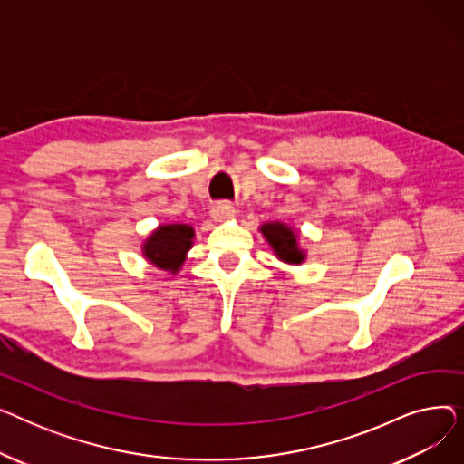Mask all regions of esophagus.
<instances>
[{
	"label": "esophagus",
	"instance_id": "34e87169",
	"mask_svg": "<svg viewBox=\"0 0 464 464\" xmlns=\"http://www.w3.org/2000/svg\"><path fill=\"white\" fill-rule=\"evenodd\" d=\"M235 214H237V210H235V207L231 203H218L210 210L212 219H214V222H218V224L229 222V219L235 218Z\"/></svg>",
	"mask_w": 464,
	"mask_h": 464
}]
</instances>
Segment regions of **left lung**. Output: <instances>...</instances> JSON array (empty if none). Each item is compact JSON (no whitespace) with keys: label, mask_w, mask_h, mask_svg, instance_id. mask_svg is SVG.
I'll use <instances>...</instances> for the list:
<instances>
[{"label":"left lung","mask_w":464,"mask_h":464,"mask_svg":"<svg viewBox=\"0 0 464 464\" xmlns=\"http://www.w3.org/2000/svg\"><path fill=\"white\" fill-rule=\"evenodd\" d=\"M259 231L266 245L271 246L273 254L287 265H303L306 259V250L301 246L299 233L295 227L287 226L285 222H263L259 226Z\"/></svg>","instance_id":"8db88e82"}]
</instances>
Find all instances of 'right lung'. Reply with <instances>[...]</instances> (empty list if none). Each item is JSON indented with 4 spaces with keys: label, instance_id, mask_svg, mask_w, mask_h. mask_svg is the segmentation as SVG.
<instances>
[{
    "label": "right lung",
    "instance_id": "obj_1",
    "mask_svg": "<svg viewBox=\"0 0 464 464\" xmlns=\"http://www.w3.org/2000/svg\"><path fill=\"white\" fill-rule=\"evenodd\" d=\"M195 229L189 224L170 222L160 224L146 235L140 245L142 257L156 269L170 275H179L193 246Z\"/></svg>",
    "mask_w": 464,
    "mask_h": 464
}]
</instances>
